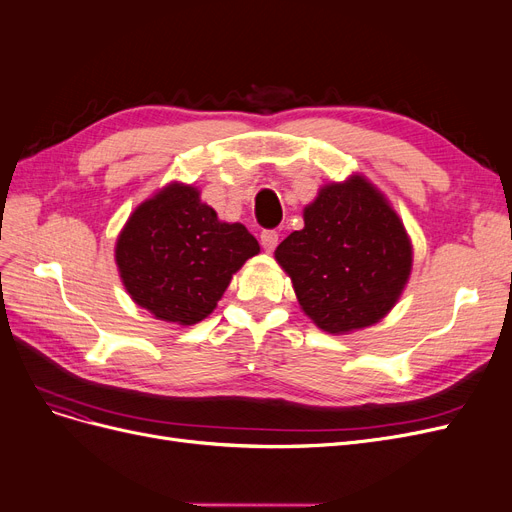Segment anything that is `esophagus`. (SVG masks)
<instances>
[{
	"mask_svg": "<svg viewBox=\"0 0 512 512\" xmlns=\"http://www.w3.org/2000/svg\"><path fill=\"white\" fill-rule=\"evenodd\" d=\"M260 245L265 247V252H273L277 245V232L275 230H262L260 232Z\"/></svg>",
	"mask_w": 512,
	"mask_h": 512,
	"instance_id": "obj_1",
	"label": "esophagus"
}]
</instances>
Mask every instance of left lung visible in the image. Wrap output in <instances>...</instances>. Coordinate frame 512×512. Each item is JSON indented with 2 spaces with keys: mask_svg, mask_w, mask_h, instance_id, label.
<instances>
[{
  "mask_svg": "<svg viewBox=\"0 0 512 512\" xmlns=\"http://www.w3.org/2000/svg\"><path fill=\"white\" fill-rule=\"evenodd\" d=\"M303 222L277 245L275 260L305 316L333 335L380 322L412 271V241L386 196L354 173L322 185Z\"/></svg>",
  "mask_w": 512,
  "mask_h": 512,
  "instance_id": "obj_1",
  "label": "left lung"
}]
</instances>
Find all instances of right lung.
<instances>
[{"label": "right lung", "instance_id": "1", "mask_svg": "<svg viewBox=\"0 0 512 512\" xmlns=\"http://www.w3.org/2000/svg\"><path fill=\"white\" fill-rule=\"evenodd\" d=\"M258 252L243 224L222 222L198 188L170 181L123 224L115 262L136 305L190 327L218 307L232 275Z\"/></svg>", "mask_w": 512, "mask_h": 512}]
</instances>
